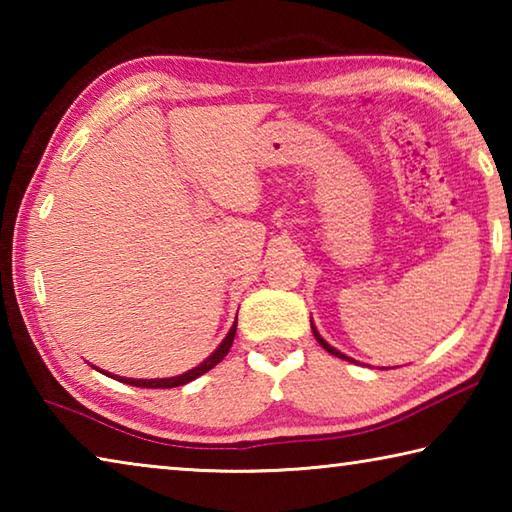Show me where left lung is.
Returning a JSON list of instances; mask_svg holds the SVG:
<instances>
[{
    "instance_id": "8db88e82",
    "label": "left lung",
    "mask_w": 512,
    "mask_h": 512,
    "mask_svg": "<svg viewBox=\"0 0 512 512\" xmlns=\"http://www.w3.org/2000/svg\"><path fill=\"white\" fill-rule=\"evenodd\" d=\"M311 329H314V336H316V341H318L320 345H323V350H327L329 354H334V357H339V359H345V361H352L350 357H345V354H341L339 350H336V348H332V345H329L327 341H323V336H320V334L316 332V327H314V325H311Z\"/></svg>"
}]
</instances>
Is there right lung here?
<instances>
[{"label":"right lung","instance_id":"add662e5","mask_svg":"<svg viewBox=\"0 0 512 512\" xmlns=\"http://www.w3.org/2000/svg\"><path fill=\"white\" fill-rule=\"evenodd\" d=\"M235 334H237V323L232 325V329L228 332V336H225L223 343L216 348L210 357H207L201 366L192 368L189 372H185V375H178V377H169V379H126V377H117V375H110L112 379H119L124 381V384H131V386H140V388H176V386H183V384H189V381H194L196 377L205 375L207 370H212L216 363H221L225 354L230 352V345L232 341H235Z\"/></svg>","mask_w":512,"mask_h":512}]
</instances>
